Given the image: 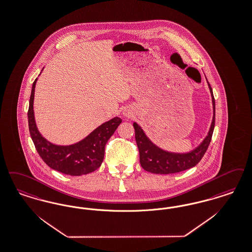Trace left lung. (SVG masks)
<instances>
[{"label": "left lung", "mask_w": 252, "mask_h": 252, "mask_svg": "<svg viewBox=\"0 0 252 252\" xmlns=\"http://www.w3.org/2000/svg\"><path fill=\"white\" fill-rule=\"evenodd\" d=\"M208 83V87L211 93L212 103H213V119L211 126L207 136L201 141V144L195 149L188 153H172L163 150L153 143L146 136L141 126L134 123L133 126L135 129V138L140 153V163L145 171L157 174H170L189 170L196 166L201 161L202 157L207 150L211 141L213 131L215 127V98L213 94L211 86Z\"/></svg>", "instance_id": "1"}]
</instances>
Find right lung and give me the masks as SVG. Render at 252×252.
I'll return each mask as SVG.
<instances>
[{
	"label": "right lung",
	"instance_id": "add662e5",
	"mask_svg": "<svg viewBox=\"0 0 252 252\" xmlns=\"http://www.w3.org/2000/svg\"><path fill=\"white\" fill-rule=\"evenodd\" d=\"M36 81L37 79L33 81L31 92L28 123L31 138L41 158L51 169L72 176L87 174L98 169L104 159L106 143L121 124V118L114 117L102 124L83 140L74 144H53L41 135L35 124L33 98Z\"/></svg>",
	"mask_w": 252,
	"mask_h": 252
}]
</instances>
